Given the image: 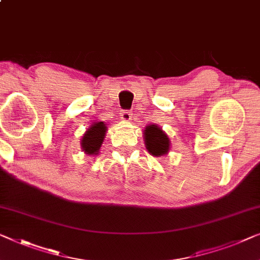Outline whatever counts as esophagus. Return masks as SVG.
Listing matches in <instances>:
<instances>
[{
    "instance_id": "esophagus-1",
    "label": "esophagus",
    "mask_w": 260,
    "mask_h": 260,
    "mask_svg": "<svg viewBox=\"0 0 260 260\" xmlns=\"http://www.w3.org/2000/svg\"><path fill=\"white\" fill-rule=\"evenodd\" d=\"M131 117H133V114L129 110H123L121 111V118L123 121H130Z\"/></svg>"
}]
</instances>
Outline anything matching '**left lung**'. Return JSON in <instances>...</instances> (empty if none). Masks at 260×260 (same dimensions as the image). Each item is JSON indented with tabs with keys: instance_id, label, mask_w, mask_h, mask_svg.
I'll use <instances>...</instances> for the list:
<instances>
[{
	"instance_id": "obj_1",
	"label": "left lung",
	"mask_w": 260,
	"mask_h": 260,
	"mask_svg": "<svg viewBox=\"0 0 260 260\" xmlns=\"http://www.w3.org/2000/svg\"><path fill=\"white\" fill-rule=\"evenodd\" d=\"M144 142L146 150L155 157L167 155L170 150V139L168 135L156 124H150L144 130Z\"/></svg>"
}]
</instances>
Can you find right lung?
Instances as JSON below:
<instances>
[{
	"label": "right lung",
	"instance_id": "obj_1",
	"mask_svg": "<svg viewBox=\"0 0 260 260\" xmlns=\"http://www.w3.org/2000/svg\"><path fill=\"white\" fill-rule=\"evenodd\" d=\"M107 134V126L104 122L93 123L88 130L85 131L81 141V148L86 155L95 156L100 152L101 146Z\"/></svg>",
	"mask_w": 260,
	"mask_h": 260
}]
</instances>
